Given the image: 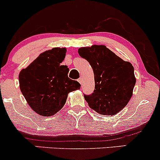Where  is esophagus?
<instances>
[{"label": "esophagus", "instance_id": "1", "mask_svg": "<svg viewBox=\"0 0 160 160\" xmlns=\"http://www.w3.org/2000/svg\"><path fill=\"white\" fill-rule=\"evenodd\" d=\"M78 82H79V83H80V84H82V78H78Z\"/></svg>", "mask_w": 160, "mask_h": 160}]
</instances>
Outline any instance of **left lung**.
Returning a JSON list of instances; mask_svg holds the SVG:
<instances>
[{
	"instance_id": "1",
	"label": "left lung",
	"mask_w": 160,
	"mask_h": 160,
	"mask_svg": "<svg viewBox=\"0 0 160 160\" xmlns=\"http://www.w3.org/2000/svg\"><path fill=\"white\" fill-rule=\"evenodd\" d=\"M78 52L89 62L94 72L95 90L84 95L88 106L101 115L117 114L128 104L136 85L132 64L105 45L80 48Z\"/></svg>"
}]
</instances>
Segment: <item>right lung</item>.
Returning a JSON list of instances; mask_svg holds the SVG:
<instances>
[{
	"label": "right lung",
	"mask_w": 160,
	"mask_h": 160,
	"mask_svg": "<svg viewBox=\"0 0 160 160\" xmlns=\"http://www.w3.org/2000/svg\"><path fill=\"white\" fill-rule=\"evenodd\" d=\"M65 54V48H53L20 72V89L29 106L40 116L55 115L65 104L69 92L80 88L77 81L68 77V67L61 65Z\"/></svg>",
	"instance_id": "1"
}]
</instances>
